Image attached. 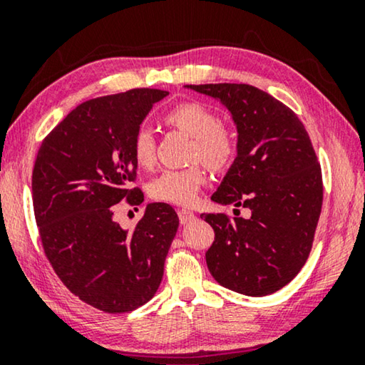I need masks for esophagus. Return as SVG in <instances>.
I'll use <instances>...</instances> for the list:
<instances>
[{"mask_svg": "<svg viewBox=\"0 0 365 365\" xmlns=\"http://www.w3.org/2000/svg\"><path fill=\"white\" fill-rule=\"evenodd\" d=\"M178 214H179V221H181V224H189L196 219V214L189 211V209H178Z\"/></svg>", "mask_w": 365, "mask_h": 365, "instance_id": "1", "label": "esophagus"}]
</instances>
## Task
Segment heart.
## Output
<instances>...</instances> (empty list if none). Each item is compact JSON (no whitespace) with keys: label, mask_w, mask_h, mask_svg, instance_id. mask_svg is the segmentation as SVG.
I'll list each match as a JSON object with an SVG mask.
<instances>
[{"label":"heart","mask_w":365,"mask_h":365,"mask_svg":"<svg viewBox=\"0 0 365 365\" xmlns=\"http://www.w3.org/2000/svg\"><path fill=\"white\" fill-rule=\"evenodd\" d=\"M166 123L194 139L192 156L209 168H226L236 156V139L232 133L219 124L217 114L199 103H184L168 113ZM133 154L139 166L149 168L156 159V139L151 128L141 126L134 134ZM206 171L201 166L166 169L149 184L154 199L178 206L196 202L204 184Z\"/></svg>","instance_id":"b5f03b06"}]
</instances>
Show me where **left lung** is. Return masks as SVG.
<instances>
[{
    "mask_svg": "<svg viewBox=\"0 0 365 365\" xmlns=\"http://www.w3.org/2000/svg\"><path fill=\"white\" fill-rule=\"evenodd\" d=\"M186 88L221 103L237 131L236 159L211 199L251 212L232 219L202 214L214 229L209 272L234 292L267 296L297 276L312 247L322 174L311 139L291 109L249 84Z\"/></svg>",
    "mask_w": 365,
    "mask_h": 365,
    "instance_id": "obj_1",
    "label": "left lung"
}]
</instances>
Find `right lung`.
<instances>
[{"instance_id":"1","label":"right lung","mask_w":365,"mask_h":365,"mask_svg":"<svg viewBox=\"0 0 365 365\" xmlns=\"http://www.w3.org/2000/svg\"><path fill=\"white\" fill-rule=\"evenodd\" d=\"M161 89H131L79 104L44 138L33 169V207L54 272L89 306L121 314L153 299L179 217L149 202L133 231L114 221L116 204L139 206L131 187L134 134Z\"/></svg>"}]
</instances>
